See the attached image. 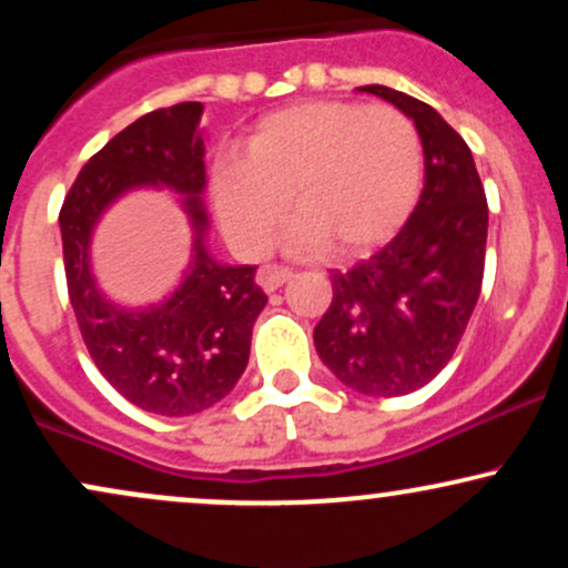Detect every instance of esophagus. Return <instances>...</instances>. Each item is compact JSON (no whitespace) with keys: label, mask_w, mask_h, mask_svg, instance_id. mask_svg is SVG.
I'll return each instance as SVG.
<instances>
[{"label":"esophagus","mask_w":568,"mask_h":568,"mask_svg":"<svg viewBox=\"0 0 568 568\" xmlns=\"http://www.w3.org/2000/svg\"><path fill=\"white\" fill-rule=\"evenodd\" d=\"M293 277L291 270H285V266H264L262 272H258V285H262L264 291H277L280 285L288 283Z\"/></svg>","instance_id":"esophagus-1"}]
</instances>
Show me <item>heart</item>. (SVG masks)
I'll return each mask as SVG.
<instances>
[{
  "instance_id": "1",
  "label": "heart",
  "mask_w": 568,
  "mask_h": 568,
  "mask_svg": "<svg viewBox=\"0 0 568 568\" xmlns=\"http://www.w3.org/2000/svg\"><path fill=\"white\" fill-rule=\"evenodd\" d=\"M425 146L393 106L306 101L264 116L245 139V158H221L211 200L234 251L262 258L293 205L296 253L357 258L389 243L419 205Z\"/></svg>"
}]
</instances>
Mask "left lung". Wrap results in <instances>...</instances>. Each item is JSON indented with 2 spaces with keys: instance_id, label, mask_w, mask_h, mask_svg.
I'll return each instance as SVG.
<instances>
[{
  "instance_id": "8db88e82",
  "label": "left lung",
  "mask_w": 568,
  "mask_h": 568,
  "mask_svg": "<svg viewBox=\"0 0 568 568\" xmlns=\"http://www.w3.org/2000/svg\"><path fill=\"white\" fill-rule=\"evenodd\" d=\"M414 120L425 189L408 224L379 253L334 272L315 349L342 384L368 397L408 395L452 361L484 283L488 205L470 146L427 103L366 84Z\"/></svg>"
}]
</instances>
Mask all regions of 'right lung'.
<instances>
[{"label":"right lung","instance_id":"right-lung-1","mask_svg":"<svg viewBox=\"0 0 568 568\" xmlns=\"http://www.w3.org/2000/svg\"><path fill=\"white\" fill-rule=\"evenodd\" d=\"M202 103L139 116L88 160L61 207L63 266L84 347L125 400L158 416L200 414L232 393L247 366L251 331L266 293L256 266H226L207 253ZM184 193L195 232L193 262L165 303L125 311L102 296L89 266V237L102 211L130 187Z\"/></svg>","mask_w":568,"mask_h":568}]
</instances>
